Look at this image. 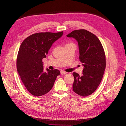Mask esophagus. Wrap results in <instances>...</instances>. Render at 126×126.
<instances>
[{
    "label": "esophagus",
    "instance_id": "esophagus-1",
    "mask_svg": "<svg viewBox=\"0 0 126 126\" xmlns=\"http://www.w3.org/2000/svg\"><path fill=\"white\" fill-rule=\"evenodd\" d=\"M61 75H64V74H66L67 73L65 71H63V70H61Z\"/></svg>",
    "mask_w": 126,
    "mask_h": 126
}]
</instances>
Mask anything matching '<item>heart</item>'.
I'll use <instances>...</instances> for the list:
<instances>
[{"mask_svg": "<svg viewBox=\"0 0 126 126\" xmlns=\"http://www.w3.org/2000/svg\"><path fill=\"white\" fill-rule=\"evenodd\" d=\"M71 44V43H67V44H66V45H67V44Z\"/></svg>", "mask_w": 126, "mask_h": 126, "instance_id": "1", "label": "heart"}]
</instances>
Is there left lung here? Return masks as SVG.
<instances>
[{"mask_svg": "<svg viewBox=\"0 0 126 126\" xmlns=\"http://www.w3.org/2000/svg\"><path fill=\"white\" fill-rule=\"evenodd\" d=\"M74 38L78 42L79 59L84 68L82 76L73 72L74 91L79 95L88 96L100 85L106 68V56L103 45L98 38L84 30L73 31L66 35Z\"/></svg>", "mask_w": 126, "mask_h": 126, "instance_id": "8db88e82", "label": "left lung"}]
</instances>
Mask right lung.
<instances>
[{"instance_id": "right-lung-1", "label": "right lung", "mask_w": 126, "mask_h": 126, "mask_svg": "<svg viewBox=\"0 0 126 126\" xmlns=\"http://www.w3.org/2000/svg\"><path fill=\"white\" fill-rule=\"evenodd\" d=\"M63 34L58 32H38L25 38L17 57V69L21 80L32 95L40 96L48 92L60 71L57 69L43 70L42 59L46 58L51 45Z\"/></svg>"}]
</instances>
